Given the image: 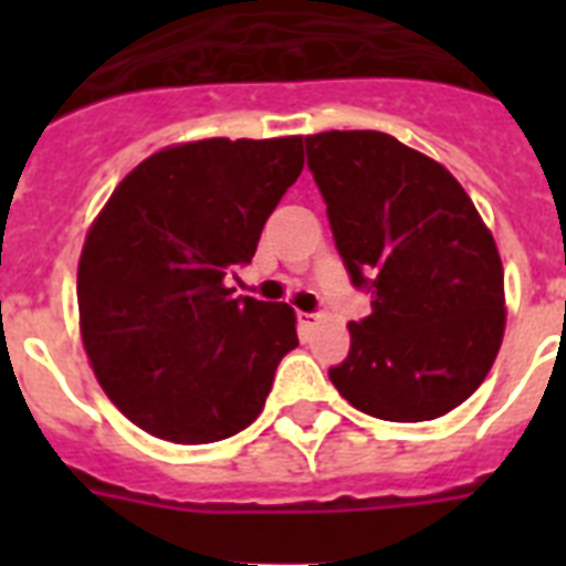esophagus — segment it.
<instances>
[{"instance_id":"esophagus-1","label":"esophagus","mask_w":566,"mask_h":566,"mask_svg":"<svg viewBox=\"0 0 566 566\" xmlns=\"http://www.w3.org/2000/svg\"><path fill=\"white\" fill-rule=\"evenodd\" d=\"M317 319H319V314H302V311H300V323H302V326H314Z\"/></svg>"}]
</instances>
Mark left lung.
Returning a JSON list of instances; mask_svg holds the SVG:
<instances>
[{"instance_id": "left-lung-1", "label": "left lung", "mask_w": 566, "mask_h": 566, "mask_svg": "<svg viewBox=\"0 0 566 566\" xmlns=\"http://www.w3.org/2000/svg\"><path fill=\"white\" fill-rule=\"evenodd\" d=\"M305 149L346 273L373 293L332 385L378 420L443 417L500 353L505 282L493 234L455 176L396 137L323 132Z\"/></svg>"}]
</instances>
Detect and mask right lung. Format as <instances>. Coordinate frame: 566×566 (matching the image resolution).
<instances>
[{
    "mask_svg": "<svg viewBox=\"0 0 566 566\" xmlns=\"http://www.w3.org/2000/svg\"><path fill=\"white\" fill-rule=\"evenodd\" d=\"M302 164V137L170 146L119 181L87 231L84 349L111 402L155 438L243 431L300 346L291 305L231 296L226 275L252 261Z\"/></svg>",
    "mask_w": 566,
    "mask_h": 566,
    "instance_id": "obj_1",
    "label": "right lung"
}]
</instances>
